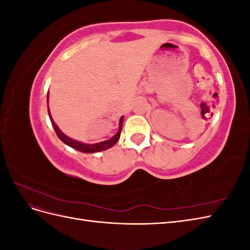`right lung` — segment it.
<instances>
[{"instance_id": "1", "label": "right lung", "mask_w": 250, "mask_h": 250, "mask_svg": "<svg viewBox=\"0 0 250 250\" xmlns=\"http://www.w3.org/2000/svg\"><path fill=\"white\" fill-rule=\"evenodd\" d=\"M48 112H49V117L51 120V123L53 125V128H54V130L57 134V137L62 140L64 144H66L67 146H70L74 149H76L78 151H81V152H84V153H94V152H100V151L103 150H106L108 148H111L115 144L118 142V140L120 139V135H121V131H122V125H123V120L124 118L122 117L120 119V126H119V131L113 135V137L110 140L107 141H104L101 143H98V144H93V145H90V144H83L80 143L78 141H75L70 139L69 137H66V135L60 131L59 128L57 127V125L54 123V121L52 120L51 115H50V111H49V107H48Z\"/></svg>"}]
</instances>
